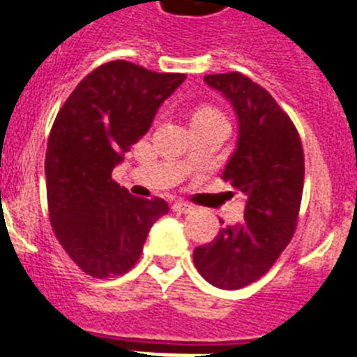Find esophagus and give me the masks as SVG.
Listing matches in <instances>:
<instances>
[{"instance_id":"34e87169","label":"esophagus","mask_w":357,"mask_h":357,"mask_svg":"<svg viewBox=\"0 0 357 357\" xmlns=\"http://www.w3.org/2000/svg\"><path fill=\"white\" fill-rule=\"evenodd\" d=\"M171 210L176 213H190L193 212V206L192 204H188V202H175V204L171 206Z\"/></svg>"}]
</instances>
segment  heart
Returning <instances> with one entry per match:
<instances>
[{"label": "heart", "mask_w": 357, "mask_h": 357, "mask_svg": "<svg viewBox=\"0 0 357 357\" xmlns=\"http://www.w3.org/2000/svg\"><path fill=\"white\" fill-rule=\"evenodd\" d=\"M210 116H219V112L215 110V108L212 107H199L193 110V116L192 119H197V118H210Z\"/></svg>", "instance_id": "b5f03b06"}]
</instances>
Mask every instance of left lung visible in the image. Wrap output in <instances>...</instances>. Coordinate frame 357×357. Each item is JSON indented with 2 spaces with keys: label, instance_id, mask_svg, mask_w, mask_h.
Here are the masks:
<instances>
[{
  "label": "left lung",
  "instance_id": "obj_1",
  "mask_svg": "<svg viewBox=\"0 0 357 357\" xmlns=\"http://www.w3.org/2000/svg\"><path fill=\"white\" fill-rule=\"evenodd\" d=\"M204 82L232 102L238 147L221 178L247 195L241 223L219 228L213 241L193 250L202 278L221 289L256 282L280 258L296 228L304 188V151L291 118L265 88L230 71Z\"/></svg>",
  "mask_w": 357,
  "mask_h": 357
}]
</instances>
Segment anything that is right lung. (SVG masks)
Returning a JSON list of instances; mask_svg holds the SVG:
<instances>
[{
	"instance_id": "right-lung-1",
	"label": "right lung",
	"mask_w": 357,
	"mask_h": 357,
	"mask_svg": "<svg viewBox=\"0 0 357 357\" xmlns=\"http://www.w3.org/2000/svg\"><path fill=\"white\" fill-rule=\"evenodd\" d=\"M184 79L107 62L77 84L56 114L45 151L50 221L62 249L93 278L132 269L149 228L169 212L160 197L130 195L112 169Z\"/></svg>"
}]
</instances>
